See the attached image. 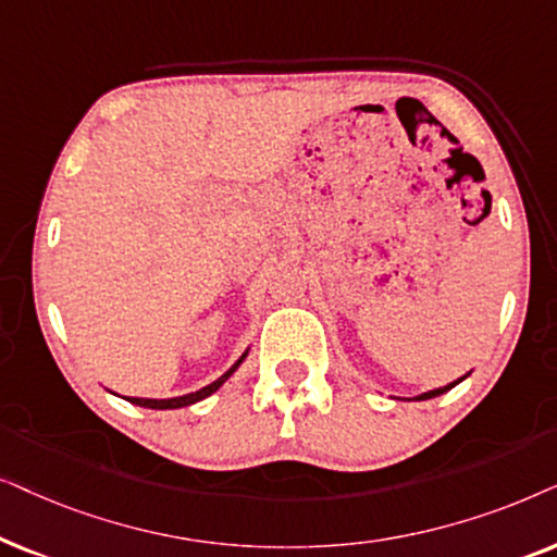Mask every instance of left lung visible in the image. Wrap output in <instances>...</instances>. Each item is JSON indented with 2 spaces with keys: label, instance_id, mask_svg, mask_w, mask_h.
Segmentation results:
<instances>
[{
  "label": "left lung",
  "instance_id": "1",
  "mask_svg": "<svg viewBox=\"0 0 557 557\" xmlns=\"http://www.w3.org/2000/svg\"><path fill=\"white\" fill-rule=\"evenodd\" d=\"M461 380H463V376H461ZM461 380H458V382H461ZM458 382H454V384H448V387H438V389H430V392H425V395H420V397H414V399H430V397H438V395H443V392H448L450 387H456V384Z\"/></svg>",
  "mask_w": 557,
  "mask_h": 557
}]
</instances>
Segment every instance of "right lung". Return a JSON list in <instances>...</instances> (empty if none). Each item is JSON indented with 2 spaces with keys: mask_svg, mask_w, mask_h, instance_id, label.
Segmentation results:
<instances>
[{
  "mask_svg": "<svg viewBox=\"0 0 557 557\" xmlns=\"http://www.w3.org/2000/svg\"><path fill=\"white\" fill-rule=\"evenodd\" d=\"M247 356V354H244ZM244 356L239 361H236V364L228 369V372L224 374V376H219L216 382H211L209 387H203V389H198V392H190V395H183V397H170V399H145V397H127L132 405H139V407H150V410H175V407H188V405H193V403H198V399H203V397H209V395H213V392H216L221 384H224L228 376L234 374V369L242 364L244 361Z\"/></svg>",
  "mask_w": 557,
  "mask_h": 557,
  "instance_id": "1",
  "label": "right lung"
}]
</instances>
